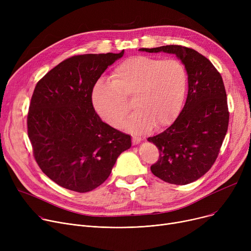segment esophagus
Masks as SVG:
<instances>
[{"instance_id":"34e87169","label":"esophagus","mask_w":251,"mask_h":251,"mask_svg":"<svg viewBox=\"0 0 251 251\" xmlns=\"http://www.w3.org/2000/svg\"><path fill=\"white\" fill-rule=\"evenodd\" d=\"M132 144H134V146H136V144H138L140 141H141V137H138V136H132Z\"/></svg>"}]
</instances>
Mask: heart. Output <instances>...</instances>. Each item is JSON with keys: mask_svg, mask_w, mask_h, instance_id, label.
I'll return each mask as SVG.
<instances>
[{"mask_svg": "<svg viewBox=\"0 0 251 251\" xmlns=\"http://www.w3.org/2000/svg\"><path fill=\"white\" fill-rule=\"evenodd\" d=\"M187 87V71L176 59L131 57L118 64L110 80L99 81L92 90V103L99 115L118 127L136 109L124 127L143 132L168 125L178 114Z\"/></svg>", "mask_w": 251, "mask_h": 251, "instance_id": "1", "label": "heart"}]
</instances>
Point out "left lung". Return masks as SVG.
I'll list each match as a JSON object with an SVG mask.
<instances>
[{"label":"left lung","mask_w":251,"mask_h":251,"mask_svg":"<svg viewBox=\"0 0 251 251\" xmlns=\"http://www.w3.org/2000/svg\"><path fill=\"white\" fill-rule=\"evenodd\" d=\"M139 50L175 54L185 65V104L172 125L148 138L160 152L159 160L151 167L152 174L165 182L185 185L212 168L226 136L229 110L223 78L212 62L193 49L170 45Z\"/></svg>","instance_id":"8db88e82"}]
</instances>
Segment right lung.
<instances>
[{
	"label": "right lung",
	"mask_w": 251,
	"mask_h": 251,
	"mask_svg": "<svg viewBox=\"0 0 251 251\" xmlns=\"http://www.w3.org/2000/svg\"><path fill=\"white\" fill-rule=\"evenodd\" d=\"M123 54L70 57L35 85L27 115L33 156L63 188L80 193L96 189L131 147L129 134L101 121L91 99L100 75Z\"/></svg>",
	"instance_id": "right-lung-1"
}]
</instances>
